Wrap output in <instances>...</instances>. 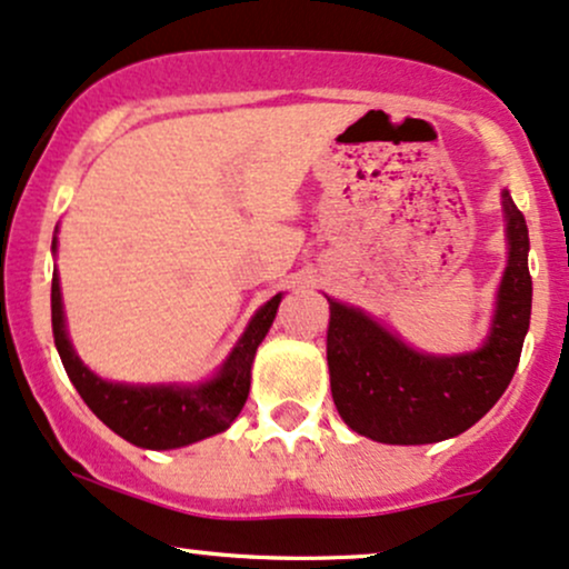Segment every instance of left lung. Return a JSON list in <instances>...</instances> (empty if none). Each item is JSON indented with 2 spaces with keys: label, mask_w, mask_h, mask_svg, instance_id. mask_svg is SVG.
Returning a JSON list of instances; mask_svg holds the SVG:
<instances>
[{
  "label": "left lung",
  "mask_w": 569,
  "mask_h": 569,
  "mask_svg": "<svg viewBox=\"0 0 569 569\" xmlns=\"http://www.w3.org/2000/svg\"><path fill=\"white\" fill-rule=\"evenodd\" d=\"M508 267L485 348L466 356H422L361 310L329 299L331 396L356 433L382 443H433L479 422L506 393L530 329L532 278L525 213L502 192Z\"/></svg>",
  "instance_id": "1"
}]
</instances>
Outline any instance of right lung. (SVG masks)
Here are the masks:
<instances>
[{
  "instance_id": "obj_1",
  "label": "right lung",
  "mask_w": 569,
  "mask_h": 569,
  "mask_svg": "<svg viewBox=\"0 0 569 569\" xmlns=\"http://www.w3.org/2000/svg\"><path fill=\"white\" fill-rule=\"evenodd\" d=\"M56 248V240H53ZM280 305V293L267 302L248 323L243 339L227 363L211 382L198 388H133V385H117L96 377L77 352L71 350L63 326L61 286L53 272V289H50V307H53V337L58 356L69 380L74 382L77 393L93 409V415L103 426H109L117 436L143 449H176L187 447L208 436L221 433L232 426L234 417L243 409L248 388H251V363L257 356L267 329L272 326Z\"/></svg>"
}]
</instances>
